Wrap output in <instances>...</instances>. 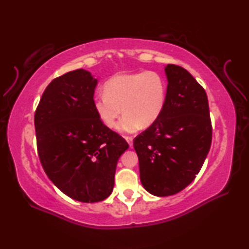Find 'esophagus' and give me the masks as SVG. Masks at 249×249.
<instances>
[{
    "mask_svg": "<svg viewBox=\"0 0 249 249\" xmlns=\"http://www.w3.org/2000/svg\"><path fill=\"white\" fill-rule=\"evenodd\" d=\"M125 140H126V142H128L129 146L133 145V140H134V138L132 136H125Z\"/></svg>",
    "mask_w": 249,
    "mask_h": 249,
    "instance_id": "34e87169",
    "label": "esophagus"
}]
</instances>
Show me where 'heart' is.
<instances>
[{"label":"heart","instance_id":"b5f03b06","mask_svg":"<svg viewBox=\"0 0 249 249\" xmlns=\"http://www.w3.org/2000/svg\"><path fill=\"white\" fill-rule=\"evenodd\" d=\"M166 103L165 78L157 71L148 70L114 75L104 84V94L96 96L93 107L101 123L111 129L116 127L123 111L119 129L134 133L156 123Z\"/></svg>","mask_w":249,"mask_h":249}]
</instances>
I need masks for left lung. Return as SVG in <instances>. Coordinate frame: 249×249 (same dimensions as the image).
Returning a JSON list of instances; mask_svg holds the SVG:
<instances>
[{
    "label": "left lung",
    "instance_id": "8db88e82",
    "mask_svg": "<svg viewBox=\"0 0 249 249\" xmlns=\"http://www.w3.org/2000/svg\"><path fill=\"white\" fill-rule=\"evenodd\" d=\"M167 103L159 120L134 138L142 187L168 196L199 174L212 142L208 96L182 67L168 65Z\"/></svg>",
    "mask_w": 249,
    "mask_h": 249
}]
</instances>
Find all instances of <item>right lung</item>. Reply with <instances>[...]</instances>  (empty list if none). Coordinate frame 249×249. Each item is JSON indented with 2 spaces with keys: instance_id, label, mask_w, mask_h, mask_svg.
<instances>
[{
  "instance_id": "add662e5",
  "label": "right lung",
  "mask_w": 249,
  "mask_h": 249,
  "mask_svg": "<svg viewBox=\"0 0 249 249\" xmlns=\"http://www.w3.org/2000/svg\"><path fill=\"white\" fill-rule=\"evenodd\" d=\"M98 80L78 69L53 79L35 111L37 151L46 175L71 199L100 202L114 187L116 163L128 144L94 111Z\"/></svg>"
}]
</instances>
